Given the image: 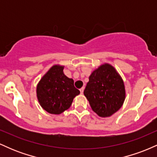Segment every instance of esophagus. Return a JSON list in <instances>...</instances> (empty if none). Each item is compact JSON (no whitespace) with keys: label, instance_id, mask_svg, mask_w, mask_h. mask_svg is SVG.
Segmentation results:
<instances>
[{"label":"esophagus","instance_id":"obj_1","mask_svg":"<svg viewBox=\"0 0 157 157\" xmlns=\"http://www.w3.org/2000/svg\"><path fill=\"white\" fill-rule=\"evenodd\" d=\"M80 93H81V94L83 93V91H84V87H82V88H81V89H80Z\"/></svg>","mask_w":157,"mask_h":157}]
</instances>
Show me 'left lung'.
<instances>
[{"mask_svg": "<svg viewBox=\"0 0 157 157\" xmlns=\"http://www.w3.org/2000/svg\"><path fill=\"white\" fill-rule=\"evenodd\" d=\"M91 109L101 117L113 114L125 98L124 82L115 68L105 63L94 70L84 90Z\"/></svg>", "mask_w": 157, "mask_h": 157, "instance_id": "obj_1", "label": "left lung"}]
</instances>
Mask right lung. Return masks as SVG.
Returning a JSON list of instances; mask_svg holds the SVG:
<instances>
[{"mask_svg":"<svg viewBox=\"0 0 157 157\" xmlns=\"http://www.w3.org/2000/svg\"><path fill=\"white\" fill-rule=\"evenodd\" d=\"M63 66L55 65L40 80L37 97L40 105L47 112L60 114L68 109L73 99L80 94L73 79L63 74Z\"/></svg>","mask_w":157,"mask_h":157,"instance_id":"1","label":"right lung"}]
</instances>
